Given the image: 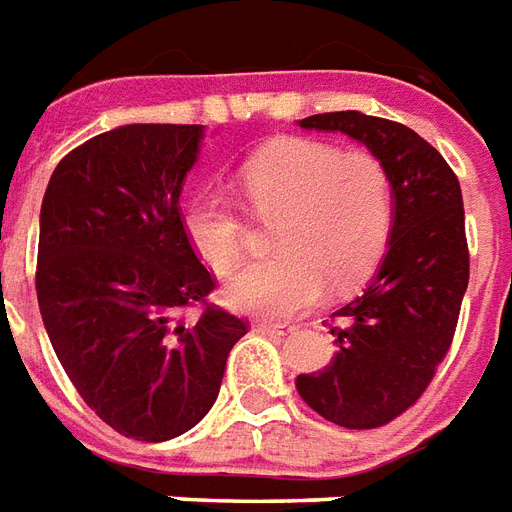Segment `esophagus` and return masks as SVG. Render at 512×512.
Returning a JSON list of instances; mask_svg holds the SVG:
<instances>
[{
	"label": "esophagus",
	"instance_id": "34e87169",
	"mask_svg": "<svg viewBox=\"0 0 512 512\" xmlns=\"http://www.w3.org/2000/svg\"><path fill=\"white\" fill-rule=\"evenodd\" d=\"M257 333H266V336H287V333H293V325H282V323H257L255 325Z\"/></svg>",
	"mask_w": 512,
	"mask_h": 512
}]
</instances>
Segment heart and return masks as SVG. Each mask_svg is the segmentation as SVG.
<instances>
[{"label": "heart", "mask_w": 512, "mask_h": 512, "mask_svg": "<svg viewBox=\"0 0 512 512\" xmlns=\"http://www.w3.org/2000/svg\"><path fill=\"white\" fill-rule=\"evenodd\" d=\"M241 189L255 217L274 219L271 260L227 279V304L257 317H295L325 287H352L385 255L393 222L391 176L374 154L333 149L304 138L274 140L241 165ZM195 255L227 274L246 246L238 208L203 192L184 211Z\"/></svg>", "instance_id": "obj_1"}]
</instances>
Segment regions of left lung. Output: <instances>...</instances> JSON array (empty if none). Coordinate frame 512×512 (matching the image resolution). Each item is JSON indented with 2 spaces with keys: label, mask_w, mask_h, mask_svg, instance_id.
Segmentation results:
<instances>
[{
  "label": "left lung",
  "mask_w": 512,
  "mask_h": 512,
  "mask_svg": "<svg viewBox=\"0 0 512 512\" xmlns=\"http://www.w3.org/2000/svg\"><path fill=\"white\" fill-rule=\"evenodd\" d=\"M344 132L385 165L393 187L388 252L372 285L333 317L339 347L323 372L295 388L317 415L344 429H377L410 410L445 358L469 282L464 200L456 173L404 124L361 111L298 121Z\"/></svg>",
  "instance_id": "8db88e82"
}]
</instances>
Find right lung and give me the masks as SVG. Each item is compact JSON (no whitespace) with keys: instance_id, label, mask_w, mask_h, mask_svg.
<instances>
[{"instance_id":"add662e5","label":"right lung","mask_w":512,"mask_h":512,"mask_svg":"<svg viewBox=\"0 0 512 512\" xmlns=\"http://www.w3.org/2000/svg\"><path fill=\"white\" fill-rule=\"evenodd\" d=\"M203 124H124L56 165L40 208L37 304L75 391L111 429L165 442L214 407L246 323L208 306L214 279L179 198Z\"/></svg>"}]
</instances>
